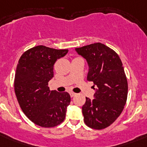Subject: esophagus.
Returning <instances> with one entry per match:
<instances>
[{"label": "esophagus", "instance_id": "1", "mask_svg": "<svg viewBox=\"0 0 147 147\" xmlns=\"http://www.w3.org/2000/svg\"><path fill=\"white\" fill-rule=\"evenodd\" d=\"M76 93H74V92H70V96H71V98L74 96H76Z\"/></svg>", "mask_w": 147, "mask_h": 147}]
</instances>
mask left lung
Wrapping results in <instances>:
<instances>
[{
	"mask_svg": "<svg viewBox=\"0 0 147 147\" xmlns=\"http://www.w3.org/2000/svg\"><path fill=\"white\" fill-rule=\"evenodd\" d=\"M76 51L88 62L87 80L98 87L94 99L86 98L82 106L84 121L92 129H105L116 121L126 105L128 85L123 64L113 49L100 42Z\"/></svg>",
	"mask_w": 147,
	"mask_h": 147,
	"instance_id": "obj_1",
	"label": "left lung"
}]
</instances>
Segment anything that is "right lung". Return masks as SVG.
<instances>
[{
    "label": "right lung",
    "mask_w": 147,
    "mask_h": 147,
    "mask_svg": "<svg viewBox=\"0 0 147 147\" xmlns=\"http://www.w3.org/2000/svg\"><path fill=\"white\" fill-rule=\"evenodd\" d=\"M68 51L37 46L26 50L17 65L14 91L20 107L32 122L42 127L63 122L71 101L68 92L50 91L48 87L55 62Z\"/></svg>",
    "instance_id": "add662e5"
}]
</instances>
